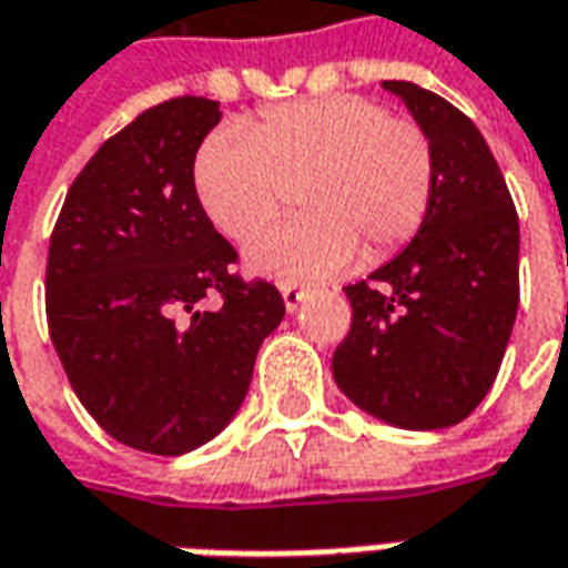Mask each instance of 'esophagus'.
Masks as SVG:
<instances>
[{"mask_svg": "<svg viewBox=\"0 0 568 568\" xmlns=\"http://www.w3.org/2000/svg\"><path fill=\"white\" fill-rule=\"evenodd\" d=\"M283 301L288 313H295L304 301H307V288L304 285H283Z\"/></svg>", "mask_w": 568, "mask_h": 568, "instance_id": "34e87169", "label": "esophagus"}]
</instances>
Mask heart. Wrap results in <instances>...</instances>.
Here are the masks:
<instances>
[{
    "label": "heart",
    "mask_w": 568,
    "mask_h": 568,
    "mask_svg": "<svg viewBox=\"0 0 568 568\" xmlns=\"http://www.w3.org/2000/svg\"><path fill=\"white\" fill-rule=\"evenodd\" d=\"M194 182L212 224L234 240L258 234L297 187L307 215L255 236L246 267L307 283L346 271L358 252L386 258L414 236L435 187V154L417 124L368 97L337 93L212 133Z\"/></svg>",
    "instance_id": "heart-1"
}]
</instances>
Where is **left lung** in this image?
<instances>
[{
	"label": "left lung",
	"instance_id": "8db88e82",
	"mask_svg": "<svg viewBox=\"0 0 568 568\" xmlns=\"http://www.w3.org/2000/svg\"><path fill=\"white\" fill-rule=\"evenodd\" d=\"M435 154V187L414 240L346 285L353 325L334 349L341 393L395 428L463 423L499 374L520 280V224L487 140L438 93L383 81Z\"/></svg>",
	"mask_w": 568,
	"mask_h": 568
}]
</instances>
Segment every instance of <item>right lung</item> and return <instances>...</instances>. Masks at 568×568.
Here are the masks:
<instances>
[{
    "label": "right lung",
    "mask_w": 568,
    "mask_h": 568,
    "mask_svg": "<svg viewBox=\"0 0 568 568\" xmlns=\"http://www.w3.org/2000/svg\"><path fill=\"white\" fill-rule=\"evenodd\" d=\"M219 103L151 105L105 140L72 182L48 248V328L79 402L121 444L182 456L243 405L264 337L283 322L271 283L227 267L194 158ZM222 294L219 311L199 301Z\"/></svg>",
    "instance_id": "add662e5"
}]
</instances>
